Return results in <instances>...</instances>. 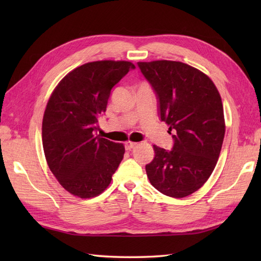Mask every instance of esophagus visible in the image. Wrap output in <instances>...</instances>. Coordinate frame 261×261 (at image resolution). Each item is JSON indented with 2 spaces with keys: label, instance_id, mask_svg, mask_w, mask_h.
I'll use <instances>...</instances> for the list:
<instances>
[{
  "label": "esophagus",
  "instance_id": "34e87169",
  "mask_svg": "<svg viewBox=\"0 0 261 261\" xmlns=\"http://www.w3.org/2000/svg\"><path fill=\"white\" fill-rule=\"evenodd\" d=\"M136 146H137V142H131V141L125 142L126 150H132V149H134Z\"/></svg>",
  "mask_w": 261,
  "mask_h": 261
}]
</instances>
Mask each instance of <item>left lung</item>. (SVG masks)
<instances>
[{"label":"left lung","mask_w":261,"mask_h":261,"mask_svg":"<svg viewBox=\"0 0 261 261\" xmlns=\"http://www.w3.org/2000/svg\"><path fill=\"white\" fill-rule=\"evenodd\" d=\"M156 93L158 113L169 125L171 150L153 146L146 165L151 185L181 198L201 188L215 168L224 139L223 105L213 82L192 66L171 60L138 63Z\"/></svg>","instance_id":"1"}]
</instances>
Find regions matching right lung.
Here are the masks:
<instances>
[{
  "instance_id": "add662e5",
  "label": "right lung",
  "mask_w": 261,
  "mask_h": 261,
  "mask_svg": "<svg viewBox=\"0 0 261 261\" xmlns=\"http://www.w3.org/2000/svg\"><path fill=\"white\" fill-rule=\"evenodd\" d=\"M135 68L122 60L84 64L66 75L49 98L42 120L43 151L59 184L75 196L101 194L123 159L122 143L94 132L112 88Z\"/></svg>"
}]
</instances>
